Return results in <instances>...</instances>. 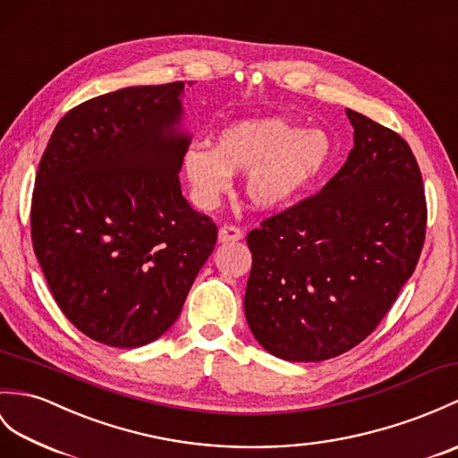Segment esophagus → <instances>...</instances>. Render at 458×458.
Wrapping results in <instances>:
<instances>
[{
  "instance_id": "1",
  "label": "esophagus",
  "mask_w": 458,
  "mask_h": 458,
  "mask_svg": "<svg viewBox=\"0 0 458 458\" xmlns=\"http://www.w3.org/2000/svg\"><path fill=\"white\" fill-rule=\"evenodd\" d=\"M243 238V232L236 226H222L218 230V243H228V242H238Z\"/></svg>"
}]
</instances>
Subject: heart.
Wrapping results in <instances>:
<instances>
[{
    "label": "heart",
    "instance_id": "1",
    "mask_svg": "<svg viewBox=\"0 0 458 458\" xmlns=\"http://www.w3.org/2000/svg\"><path fill=\"white\" fill-rule=\"evenodd\" d=\"M329 159L332 142L324 131H302L283 116H258L222 129L215 150L191 144L183 174L195 203L212 208L230 189L232 175L248 172L243 193L250 207L271 212L299 197Z\"/></svg>",
    "mask_w": 458,
    "mask_h": 458
}]
</instances>
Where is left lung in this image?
Here are the masks:
<instances>
[{
	"mask_svg": "<svg viewBox=\"0 0 458 458\" xmlns=\"http://www.w3.org/2000/svg\"><path fill=\"white\" fill-rule=\"evenodd\" d=\"M353 150L320 193L248 233L243 310L271 355L314 363L373 332L416 269L423 181L408 142L347 109Z\"/></svg>",
	"mask_w": 458,
	"mask_h": 458,
	"instance_id": "left-lung-1",
	"label": "left lung"
}]
</instances>
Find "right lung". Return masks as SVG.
Returning <instances> with one entry per match:
<instances>
[{
	"mask_svg": "<svg viewBox=\"0 0 458 458\" xmlns=\"http://www.w3.org/2000/svg\"><path fill=\"white\" fill-rule=\"evenodd\" d=\"M185 83L134 85L66 113L38 164L30 236L56 304L132 349L174 326L216 226L181 195Z\"/></svg>",
	"mask_w": 458,
	"mask_h": 458,
	"instance_id": "right-lung-1",
	"label": "right lung"
}]
</instances>
